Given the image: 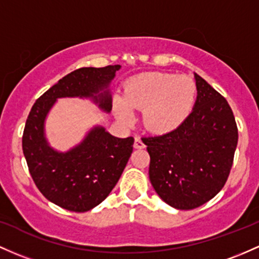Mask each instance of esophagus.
Instances as JSON below:
<instances>
[{
  "instance_id": "esophagus-1",
  "label": "esophagus",
  "mask_w": 259,
  "mask_h": 259,
  "mask_svg": "<svg viewBox=\"0 0 259 259\" xmlns=\"http://www.w3.org/2000/svg\"><path fill=\"white\" fill-rule=\"evenodd\" d=\"M134 147H135V149H144V147H145V144H144V141L141 140V139L139 138V136H136V138H135Z\"/></svg>"
}]
</instances>
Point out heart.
Listing matches in <instances>:
<instances>
[{"instance_id": "1", "label": "heart", "mask_w": 259, "mask_h": 259, "mask_svg": "<svg viewBox=\"0 0 259 259\" xmlns=\"http://www.w3.org/2000/svg\"><path fill=\"white\" fill-rule=\"evenodd\" d=\"M197 87L188 76L144 72L126 81L124 97H116L114 109L120 121L132 123L134 109L143 110V123L150 132H173L189 115Z\"/></svg>"}]
</instances>
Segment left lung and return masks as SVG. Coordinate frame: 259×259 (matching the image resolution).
Listing matches in <instances>:
<instances>
[{
    "label": "left lung",
    "instance_id": "8db88e82",
    "mask_svg": "<svg viewBox=\"0 0 259 259\" xmlns=\"http://www.w3.org/2000/svg\"><path fill=\"white\" fill-rule=\"evenodd\" d=\"M197 101L173 132L144 138L150 155L149 176L164 203L180 210L203 205L225 186L238 141L227 101L195 73Z\"/></svg>",
    "mask_w": 259,
    "mask_h": 259
}]
</instances>
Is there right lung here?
Listing matches in <instances>:
<instances>
[{
  "label": "right lung",
  "instance_id": "obj_1",
  "mask_svg": "<svg viewBox=\"0 0 259 259\" xmlns=\"http://www.w3.org/2000/svg\"><path fill=\"white\" fill-rule=\"evenodd\" d=\"M119 69L109 65L72 71L36 99L25 121L22 147L34 183L48 200L70 211H88L109 195L132 156L134 138H115L98 126L78 146L58 152L44 136L45 116L61 97H90L109 112L107 88Z\"/></svg>",
  "mask_w": 259,
  "mask_h": 259
}]
</instances>
